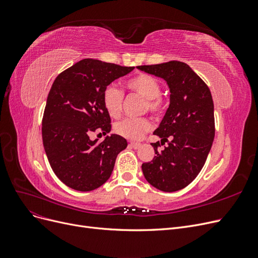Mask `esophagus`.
Masks as SVG:
<instances>
[{"mask_svg":"<svg viewBox=\"0 0 258 258\" xmlns=\"http://www.w3.org/2000/svg\"><path fill=\"white\" fill-rule=\"evenodd\" d=\"M129 145H130L131 147H134V148H139L140 146H141V144H140L139 142H131Z\"/></svg>","mask_w":258,"mask_h":258,"instance_id":"1","label":"esophagus"}]
</instances>
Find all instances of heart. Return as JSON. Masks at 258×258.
<instances>
[{
	"instance_id": "1",
	"label": "heart",
	"mask_w": 258,
	"mask_h": 258,
	"mask_svg": "<svg viewBox=\"0 0 258 258\" xmlns=\"http://www.w3.org/2000/svg\"><path fill=\"white\" fill-rule=\"evenodd\" d=\"M124 86L128 90L137 92L146 98L145 110H148L155 115L162 113L165 108V102L160 96L161 85L155 76L147 73H139L124 81ZM102 103L107 114L112 118H117L122 111L123 92L114 85L106 86L102 93ZM151 128L152 121L147 117H127L116 122L114 126L117 135L129 140L140 139L144 135V132Z\"/></svg>"
}]
</instances>
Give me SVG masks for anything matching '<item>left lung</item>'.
I'll return each mask as SVG.
<instances>
[{"instance_id": "left-lung-1", "label": "left lung", "mask_w": 258, "mask_h": 258, "mask_svg": "<svg viewBox=\"0 0 258 258\" xmlns=\"http://www.w3.org/2000/svg\"><path fill=\"white\" fill-rule=\"evenodd\" d=\"M138 69L165 80L170 105L151 143L156 156L142 165L146 181L162 191H176L190 184L205 166L215 136L214 104L208 85L181 61L139 66ZM168 143L158 151L160 144Z\"/></svg>"}]
</instances>
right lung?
Returning <instances> with one entry per match:
<instances>
[{
	"instance_id": "right-lung-1",
	"label": "right lung",
	"mask_w": 258,
	"mask_h": 258,
	"mask_svg": "<svg viewBox=\"0 0 258 258\" xmlns=\"http://www.w3.org/2000/svg\"><path fill=\"white\" fill-rule=\"evenodd\" d=\"M134 69L84 59L54 80L42 119L43 145L54 174L71 188L90 191L103 185L112 174L117 155L127 147V140L118 135L102 142L92 141L89 136L111 131L103 90Z\"/></svg>"
}]
</instances>
